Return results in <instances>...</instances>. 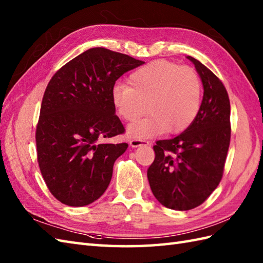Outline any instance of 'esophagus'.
Here are the masks:
<instances>
[{"label":"esophagus","mask_w":263,"mask_h":263,"mask_svg":"<svg viewBox=\"0 0 263 263\" xmlns=\"http://www.w3.org/2000/svg\"><path fill=\"white\" fill-rule=\"evenodd\" d=\"M142 144H149V141L142 140V139H131L130 140V146L132 148H137L139 146H142Z\"/></svg>","instance_id":"esophagus-1"}]
</instances>
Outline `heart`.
<instances>
[{"instance_id":"heart-1","label":"heart","mask_w":263,"mask_h":263,"mask_svg":"<svg viewBox=\"0 0 263 263\" xmlns=\"http://www.w3.org/2000/svg\"><path fill=\"white\" fill-rule=\"evenodd\" d=\"M128 86L111 88V105L122 120L133 122L144 110L149 116L128 126L136 138H150L166 131L177 135L185 131L197 117L202 87L197 72L168 61H154L133 71Z\"/></svg>"}]
</instances>
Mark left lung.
I'll return each instance as SVG.
<instances>
[{
    "instance_id": "obj_1",
    "label": "left lung",
    "mask_w": 263,
    "mask_h": 263,
    "mask_svg": "<svg viewBox=\"0 0 263 263\" xmlns=\"http://www.w3.org/2000/svg\"><path fill=\"white\" fill-rule=\"evenodd\" d=\"M203 85V98L185 131L154 146L155 160L147 171L150 189L159 202L173 210L203 203L219 184L231 141V104L222 82L192 57Z\"/></svg>"
}]
</instances>
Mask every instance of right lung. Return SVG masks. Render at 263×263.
I'll list each match as a JSON object with an SVG mask.
<instances>
[{"instance_id": "obj_1", "label": "right lung", "mask_w": 263, "mask_h": 263, "mask_svg": "<svg viewBox=\"0 0 263 263\" xmlns=\"http://www.w3.org/2000/svg\"><path fill=\"white\" fill-rule=\"evenodd\" d=\"M144 62L95 47L63 65L49 80L36 128L44 181L60 202L83 206L106 191L115 160L127 143L104 142L124 133L110 92L125 72Z\"/></svg>"}]
</instances>
